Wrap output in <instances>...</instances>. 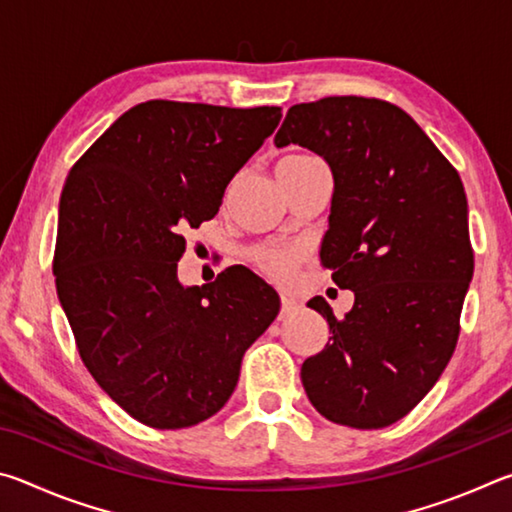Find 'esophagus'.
<instances>
[{
	"instance_id": "1",
	"label": "esophagus",
	"mask_w": 512,
	"mask_h": 512,
	"mask_svg": "<svg viewBox=\"0 0 512 512\" xmlns=\"http://www.w3.org/2000/svg\"><path fill=\"white\" fill-rule=\"evenodd\" d=\"M296 309H298V302H296V300L282 296V300H280V318L291 316Z\"/></svg>"
}]
</instances>
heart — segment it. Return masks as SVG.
<instances>
[{"label":"heart","instance_id":"b5f03b06","mask_svg":"<svg viewBox=\"0 0 512 512\" xmlns=\"http://www.w3.org/2000/svg\"><path fill=\"white\" fill-rule=\"evenodd\" d=\"M307 160H314V158H309V155H289V158H284L280 162V167H291V164H300ZM250 257H253V262L262 268L264 273L275 277V280H287V277L293 273V266L298 262V250L262 246V248H255L253 253H250Z\"/></svg>","mask_w":512,"mask_h":512}]
</instances>
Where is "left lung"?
Wrapping results in <instances>:
<instances>
[{"instance_id":"left-lung-1","label":"left lung","mask_w":512,"mask_h":512,"mask_svg":"<svg viewBox=\"0 0 512 512\" xmlns=\"http://www.w3.org/2000/svg\"><path fill=\"white\" fill-rule=\"evenodd\" d=\"M298 144L332 171L320 262L354 305L300 379L323 418L381 429L404 418L452 359L474 273L467 198L427 133L388 101L327 97L291 106L275 146Z\"/></svg>"}]
</instances>
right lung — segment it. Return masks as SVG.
Instances as JSON below:
<instances>
[{
    "instance_id": "right-lung-1",
    "label": "right lung",
    "mask_w": 512,
    "mask_h": 512,
    "mask_svg": "<svg viewBox=\"0 0 512 512\" xmlns=\"http://www.w3.org/2000/svg\"><path fill=\"white\" fill-rule=\"evenodd\" d=\"M275 106L146 101L124 112L65 180L54 275L94 381L153 429H183L230 400L241 359L280 311L273 287L225 268L185 287L187 228L280 124Z\"/></svg>"
}]
</instances>
